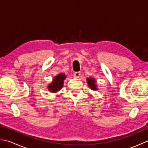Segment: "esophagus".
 <instances>
[{"label": "esophagus", "mask_w": 148, "mask_h": 148, "mask_svg": "<svg viewBox=\"0 0 148 148\" xmlns=\"http://www.w3.org/2000/svg\"><path fill=\"white\" fill-rule=\"evenodd\" d=\"M80 75H81L80 72H74V77L75 78H78L80 76Z\"/></svg>", "instance_id": "obj_1"}]
</instances>
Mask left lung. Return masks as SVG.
Returning <instances> with one entry per match:
<instances>
[{
	"label": "left lung",
	"instance_id": "obj_1",
	"mask_svg": "<svg viewBox=\"0 0 148 148\" xmlns=\"http://www.w3.org/2000/svg\"><path fill=\"white\" fill-rule=\"evenodd\" d=\"M87 83L88 84V86L91 89L93 90H97V86L96 85V81L93 77H88L86 79Z\"/></svg>",
	"mask_w": 148,
	"mask_h": 148
}]
</instances>
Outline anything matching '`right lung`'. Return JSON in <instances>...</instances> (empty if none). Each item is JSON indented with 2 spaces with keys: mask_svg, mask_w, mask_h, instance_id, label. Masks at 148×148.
<instances>
[{
  "mask_svg": "<svg viewBox=\"0 0 148 148\" xmlns=\"http://www.w3.org/2000/svg\"><path fill=\"white\" fill-rule=\"evenodd\" d=\"M65 78L66 76L64 73H60L56 76L53 78L52 82L48 86L49 91L52 93L58 92L64 86V81Z\"/></svg>",
  "mask_w": 148,
  "mask_h": 148,
  "instance_id": "obj_1",
  "label": "right lung"
}]
</instances>
